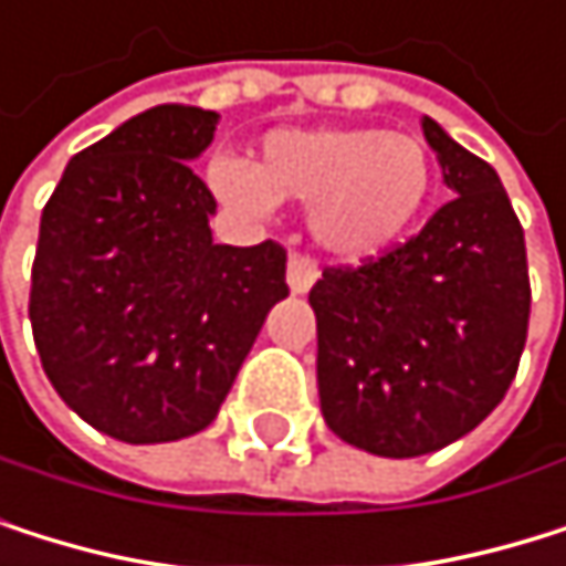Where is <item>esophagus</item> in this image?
<instances>
[{
    "label": "esophagus",
    "mask_w": 566,
    "mask_h": 566,
    "mask_svg": "<svg viewBox=\"0 0 566 566\" xmlns=\"http://www.w3.org/2000/svg\"><path fill=\"white\" fill-rule=\"evenodd\" d=\"M321 280V263L306 252H290V263H286V283L293 293H306Z\"/></svg>",
    "instance_id": "1"
}]
</instances>
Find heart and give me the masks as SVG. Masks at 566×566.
Masks as SVG:
<instances>
[{
	"mask_svg": "<svg viewBox=\"0 0 566 566\" xmlns=\"http://www.w3.org/2000/svg\"><path fill=\"white\" fill-rule=\"evenodd\" d=\"M209 181L245 216L276 202L310 206V229L337 256L364 260L388 249L418 216L432 185V158L418 137L378 127L273 130L256 165L216 161Z\"/></svg>",
	"mask_w": 566,
	"mask_h": 566,
	"instance_id": "heart-1",
	"label": "heart"
}]
</instances>
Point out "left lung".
<instances>
[{
  "label": "left lung",
  "instance_id": "left-lung-1",
  "mask_svg": "<svg viewBox=\"0 0 566 566\" xmlns=\"http://www.w3.org/2000/svg\"><path fill=\"white\" fill-rule=\"evenodd\" d=\"M449 199L421 232L310 290L321 411L344 442L411 459L462 439L510 391L530 324L523 226L500 175L432 120Z\"/></svg>",
  "mask_w": 566,
  "mask_h": 566
}]
</instances>
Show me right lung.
Wrapping results in <instances>:
<instances>
[{
	"instance_id": "add662e5",
	"label": "right lung",
	"mask_w": 566,
	"mask_h": 566,
	"mask_svg": "<svg viewBox=\"0 0 566 566\" xmlns=\"http://www.w3.org/2000/svg\"><path fill=\"white\" fill-rule=\"evenodd\" d=\"M219 114L161 104L70 158L40 219L30 321L56 395L155 446L209 429L286 286V249L212 242L191 171Z\"/></svg>"
}]
</instances>
